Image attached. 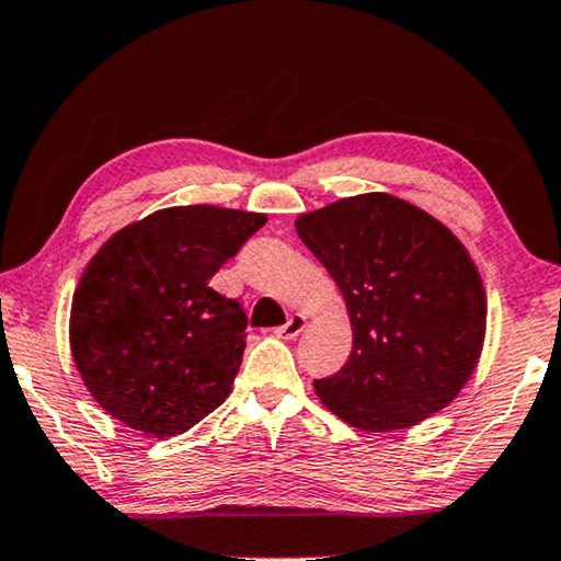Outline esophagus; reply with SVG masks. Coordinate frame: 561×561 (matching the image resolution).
<instances>
[{
    "instance_id": "obj_1",
    "label": "esophagus",
    "mask_w": 561,
    "mask_h": 561,
    "mask_svg": "<svg viewBox=\"0 0 561 561\" xmlns=\"http://www.w3.org/2000/svg\"><path fill=\"white\" fill-rule=\"evenodd\" d=\"M306 329V318L304 316H290L286 325H280V329H275V335H280V339H296V335Z\"/></svg>"
}]
</instances>
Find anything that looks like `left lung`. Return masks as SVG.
I'll list each match as a JSON object with an SVG mask.
<instances>
[{"label": "left lung", "mask_w": 561, "mask_h": 561, "mask_svg": "<svg viewBox=\"0 0 561 561\" xmlns=\"http://www.w3.org/2000/svg\"><path fill=\"white\" fill-rule=\"evenodd\" d=\"M296 230L341 288L353 329L346 366L313 381L325 407L364 431L449 407L486 331V293L454 232L386 193L300 215Z\"/></svg>", "instance_id": "obj_1"}]
</instances>
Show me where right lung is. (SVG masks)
Instances as JSON below:
<instances>
[{
	"label": "right lung",
	"mask_w": 561,
	"mask_h": 561,
	"mask_svg": "<svg viewBox=\"0 0 561 561\" xmlns=\"http://www.w3.org/2000/svg\"><path fill=\"white\" fill-rule=\"evenodd\" d=\"M265 215L187 205L115 232L72 298L70 346L92 399L142 434H183L228 399L245 310L210 288Z\"/></svg>",
	"instance_id": "right-lung-1"
}]
</instances>
